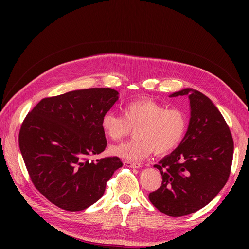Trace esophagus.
I'll return each instance as SVG.
<instances>
[{"mask_svg": "<svg viewBox=\"0 0 249 249\" xmlns=\"http://www.w3.org/2000/svg\"><path fill=\"white\" fill-rule=\"evenodd\" d=\"M124 164L127 167H133V168H140L141 164L137 162H130V161H124Z\"/></svg>", "mask_w": 249, "mask_h": 249, "instance_id": "obj_1", "label": "esophagus"}]
</instances>
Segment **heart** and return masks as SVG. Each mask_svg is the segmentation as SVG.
<instances>
[{"mask_svg":"<svg viewBox=\"0 0 249 249\" xmlns=\"http://www.w3.org/2000/svg\"><path fill=\"white\" fill-rule=\"evenodd\" d=\"M124 116L108 111L102 116V129L112 140H120L136 127L135 139L110 147V153L123 159L139 161L150 153L165 154L183 140L188 125L186 113L166 109L152 100H138L123 108Z\"/></svg>","mask_w":249,"mask_h":249,"instance_id":"obj_1","label":"heart"}]
</instances>
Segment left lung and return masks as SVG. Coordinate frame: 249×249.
I'll return each mask as SVG.
<instances>
[{"label":"left lung","mask_w":249,"mask_h":249,"mask_svg":"<svg viewBox=\"0 0 249 249\" xmlns=\"http://www.w3.org/2000/svg\"><path fill=\"white\" fill-rule=\"evenodd\" d=\"M178 95L189 99V125L179 145L154 166L163 180L148 195L160 212L171 217L192 214L214 199L228 182L233 154L231 131L214 103L192 88L169 96Z\"/></svg>","instance_id":"obj_1"}]
</instances>
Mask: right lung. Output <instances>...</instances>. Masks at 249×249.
<instances>
[{"instance_id":"obj_1","label":"right lung","mask_w":249,"mask_h":249,"mask_svg":"<svg viewBox=\"0 0 249 249\" xmlns=\"http://www.w3.org/2000/svg\"><path fill=\"white\" fill-rule=\"evenodd\" d=\"M112 88L73 90L41 100L21 124L18 143L36 189L66 211H82L99 200L116 169L117 157L89 160L107 140L102 116L118 100Z\"/></svg>"}]
</instances>
